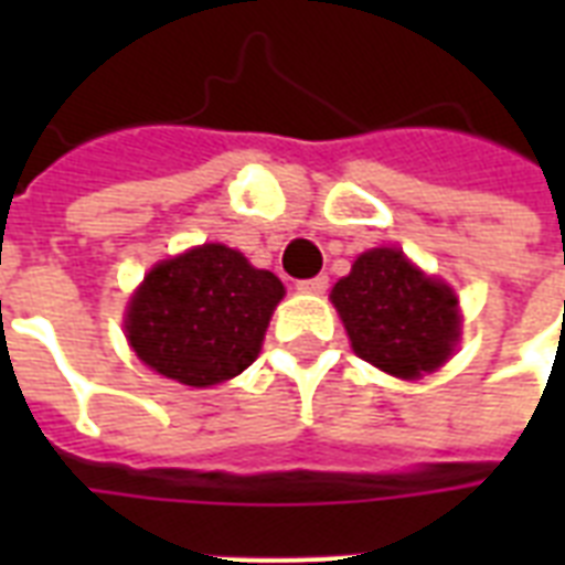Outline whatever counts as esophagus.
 <instances>
[{
  "label": "esophagus",
  "mask_w": 565,
  "mask_h": 565,
  "mask_svg": "<svg viewBox=\"0 0 565 565\" xmlns=\"http://www.w3.org/2000/svg\"><path fill=\"white\" fill-rule=\"evenodd\" d=\"M296 290L308 292V296H319V292L328 290V275H317V278H305V281L296 284Z\"/></svg>",
  "instance_id": "esophagus-1"
}]
</instances>
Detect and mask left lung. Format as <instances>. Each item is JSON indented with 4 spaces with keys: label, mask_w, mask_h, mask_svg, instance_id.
I'll list each match as a JSON object with an SVG mask.
<instances>
[{
    "label": "left lung",
    "mask_w": 565,
    "mask_h": 565,
    "mask_svg": "<svg viewBox=\"0 0 565 565\" xmlns=\"http://www.w3.org/2000/svg\"><path fill=\"white\" fill-rule=\"evenodd\" d=\"M331 301L358 358L395 377L443 366L460 337L451 287L419 273L398 248L363 252L334 284Z\"/></svg>",
    "instance_id": "obj_1"
}]
</instances>
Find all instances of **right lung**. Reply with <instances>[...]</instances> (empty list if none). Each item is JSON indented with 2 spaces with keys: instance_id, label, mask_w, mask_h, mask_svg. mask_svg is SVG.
Wrapping results in <instances>:
<instances>
[{
  "instance_id": "1",
  "label": "right lung",
  "mask_w": 565,
  "mask_h": 565,
  "mask_svg": "<svg viewBox=\"0 0 565 565\" xmlns=\"http://www.w3.org/2000/svg\"><path fill=\"white\" fill-rule=\"evenodd\" d=\"M284 284L220 243L163 260L128 305V343L149 370L211 386L252 366Z\"/></svg>"
}]
</instances>
